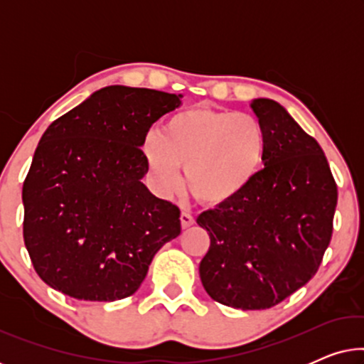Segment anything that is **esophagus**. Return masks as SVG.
<instances>
[{"mask_svg":"<svg viewBox=\"0 0 364 364\" xmlns=\"http://www.w3.org/2000/svg\"><path fill=\"white\" fill-rule=\"evenodd\" d=\"M193 217L191 215V213H187V212H182L181 213V225H182V228H188V227H192L193 225Z\"/></svg>","mask_w":364,"mask_h":364,"instance_id":"1","label":"esophagus"}]
</instances>
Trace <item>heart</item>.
I'll return each instance as SVG.
<instances>
[{
    "instance_id": "heart-1",
    "label": "heart",
    "mask_w": 364,
    "mask_h": 364,
    "mask_svg": "<svg viewBox=\"0 0 364 364\" xmlns=\"http://www.w3.org/2000/svg\"><path fill=\"white\" fill-rule=\"evenodd\" d=\"M268 136L252 114L207 106L188 107L147 132L141 142L149 182L161 197L186 186L210 207H227L245 196L265 167Z\"/></svg>"
}]
</instances>
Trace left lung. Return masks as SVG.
Here are the masks:
<instances>
[{
	"instance_id": "1",
	"label": "left lung",
	"mask_w": 364,
	"mask_h": 364,
	"mask_svg": "<svg viewBox=\"0 0 364 364\" xmlns=\"http://www.w3.org/2000/svg\"><path fill=\"white\" fill-rule=\"evenodd\" d=\"M265 167L240 200L198 215L210 237L198 273L213 300L265 310L306 285L330 245L338 192L320 144L282 104L253 99Z\"/></svg>"
}]
</instances>
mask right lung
Masks as SVG:
<instances>
[{
	"label": "right lung",
	"instance_id": "right-lung-1",
	"mask_svg": "<svg viewBox=\"0 0 364 364\" xmlns=\"http://www.w3.org/2000/svg\"><path fill=\"white\" fill-rule=\"evenodd\" d=\"M182 94L107 86L43 134L23 186L24 245L44 283L84 301L136 293L181 212L141 182V142Z\"/></svg>",
	"mask_w": 364,
	"mask_h": 364
}]
</instances>
